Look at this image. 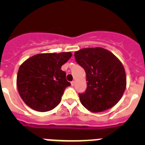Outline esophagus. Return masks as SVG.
<instances>
[{"instance_id":"esophagus-1","label":"esophagus","mask_w":145,"mask_h":145,"mask_svg":"<svg viewBox=\"0 0 145 145\" xmlns=\"http://www.w3.org/2000/svg\"><path fill=\"white\" fill-rule=\"evenodd\" d=\"M75 80H72V81L71 82V85L73 86H75Z\"/></svg>"}]
</instances>
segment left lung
I'll return each instance as SVG.
<instances>
[{
    "label": "left lung",
    "instance_id": "obj_1",
    "mask_svg": "<svg viewBox=\"0 0 145 145\" xmlns=\"http://www.w3.org/2000/svg\"><path fill=\"white\" fill-rule=\"evenodd\" d=\"M75 58L86 75V90L79 93L82 105L92 112L116 105L126 86L125 72L120 60L100 47L82 48L75 52Z\"/></svg>",
    "mask_w": 145,
    "mask_h": 145
}]
</instances>
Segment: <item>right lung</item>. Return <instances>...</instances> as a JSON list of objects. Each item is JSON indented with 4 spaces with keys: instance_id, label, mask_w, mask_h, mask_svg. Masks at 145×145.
Here are the masks:
<instances>
[{
    "instance_id": "add662e5",
    "label": "right lung",
    "mask_w": 145,
    "mask_h": 145,
    "mask_svg": "<svg viewBox=\"0 0 145 145\" xmlns=\"http://www.w3.org/2000/svg\"><path fill=\"white\" fill-rule=\"evenodd\" d=\"M71 57L70 52L38 54L20 65L16 86L27 105L38 112L52 110L58 105L65 89L70 86L61 67Z\"/></svg>"
}]
</instances>
